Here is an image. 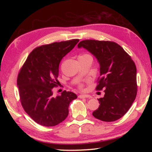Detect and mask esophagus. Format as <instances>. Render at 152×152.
I'll return each instance as SVG.
<instances>
[{"mask_svg": "<svg viewBox=\"0 0 152 152\" xmlns=\"http://www.w3.org/2000/svg\"><path fill=\"white\" fill-rule=\"evenodd\" d=\"M78 97L80 99H85V98H91V96L88 94H80L79 95Z\"/></svg>", "mask_w": 152, "mask_h": 152, "instance_id": "34e87169", "label": "esophagus"}]
</instances>
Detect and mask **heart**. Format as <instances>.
<instances>
[{
  "label": "heart",
  "instance_id": "b5f03b06",
  "mask_svg": "<svg viewBox=\"0 0 152 152\" xmlns=\"http://www.w3.org/2000/svg\"><path fill=\"white\" fill-rule=\"evenodd\" d=\"M81 56H82V57H84V56H90L88 55V54H84V55H82ZM81 56H80V57H81ZM80 88H82V85H80Z\"/></svg>",
  "mask_w": 152,
  "mask_h": 152
}]
</instances>
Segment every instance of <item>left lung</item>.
<instances>
[{
	"mask_svg": "<svg viewBox=\"0 0 152 152\" xmlns=\"http://www.w3.org/2000/svg\"><path fill=\"white\" fill-rule=\"evenodd\" d=\"M92 53L100 65L96 90L104 89V97L92 115L111 122L128 111L137 95V69L132 58L117 43L108 41L84 40L78 45Z\"/></svg>",
	"mask_w": 152,
	"mask_h": 152,
	"instance_id": "8db88e82",
	"label": "left lung"
}]
</instances>
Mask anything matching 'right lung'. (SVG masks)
<instances>
[{
	"label": "right lung",
	"mask_w": 152,
	"mask_h": 152,
	"mask_svg": "<svg viewBox=\"0 0 152 152\" xmlns=\"http://www.w3.org/2000/svg\"><path fill=\"white\" fill-rule=\"evenodd\" d=\"M79 39L55 42L34 49L28 56L17 78L20 99L25 111L41 125L53 127L68 115V107L77 95L64 91L53 96L60 82L59 64Z\"/></svg>",
	"instance_id": "right-lung-1"
}]
</instances>
